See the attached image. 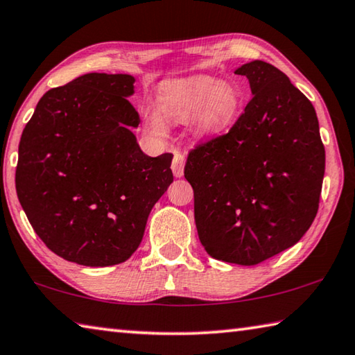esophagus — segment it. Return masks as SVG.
Listing matches in <instances>:
<instances>
[{"label": "esophagus", "mask_w": 355, "mask_h": 355, "mask_svg": "<svg viewBox=\"0 0 355 355\" xmlns=\"http://www.w3.org/2000/svg\"><path fill=\"white\" fill-rule=\"evenodd\" d=\"M184 157L182 155V153H175V157H173V161H172V172L173 175H175L177 178H182L183 173H184Z\"/></svg>", "instance_id": "esophagus-1"}]
</instances>
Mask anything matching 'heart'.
Returning <instances> with one entry per match:
<instances>
[{"instance_id":"b5f03b06","label":"heart","mask_w":355,"mask_h":355,"mask_svg":"<svg viewBox=\"0 0 355 355\" xmlns=\"http://www.w3.org/2000/svg\"><path fill=\"white\" fill-rule=\"evenodd\" d=\"M157 107L163 118L184 121L192 116V127L200 137H216L233 127L242 110V94L230 82H218L209 76L167 83L163 87ZM158 113L146 114V127L152 135L163 137L166 125Z\"/></svg>"}]
</instances>
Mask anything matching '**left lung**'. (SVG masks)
<instances>
[{"label": "left lung", "mask_w": 355, "mask_h": 355, "mask_svg": "<svg viewBox=\"0 0 355 355\" xmlns=\"http://www.w3.org/2000/svg\"><path fill=\"white\" fill-rule=\"evenodd\" d=\"M234 74L247 77L253 98L227 135L189 153L184 177L206 253L256 266L311 228L326 155L313 105L282 71L253 60Z\"/></svg>", "instance_id": "8db88e82"}]
</instances>
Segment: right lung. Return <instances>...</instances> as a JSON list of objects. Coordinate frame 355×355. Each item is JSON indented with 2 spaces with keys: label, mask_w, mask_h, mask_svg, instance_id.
Segmentation results:
<instances>
[{
  "label": "right lung",
  "mask_w": 355,
  "mask_h": 355,
  "mask_svg": "<svg viewBox=\"0 0 355 355\" xmlns=\"http://www.w3.org/2000/svg\"><path fill=\"white\" fill-rule=\"evenodd\" d=\"M133 83L89 73L49 89L21 135L18 200L46 247L79 266L127 261L173 182L172 153L146 155L135 137Z\"/></svg>",
  "instance_id": "add662e5"
}]
</instances>
